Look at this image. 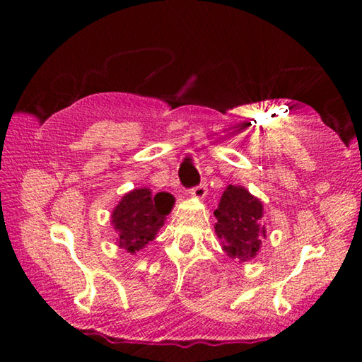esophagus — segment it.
<instances>
[{"instance_id":"34e87169","label":"esophagus","mask_w":362,"mask_h":362,"mask_svg":"<svg viewBox=\"0 0 362 362\" xmlns=\"http://www.w3.org/2000/svg\"><path fill=\"white\" fill-rule=\"evenodd\" d=\"M206 193H207V189H206V183L204 182L189 189V194L194 196V198H204Z\"/></svg>"}]
</instances>
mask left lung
Returning <instances> with one entry per match:
<instances>
[{
    "label": "left lung",
    "mask_w": 362,
    "mask_h": 362,
    "mask_svg": "<svg viewBox=\"0 0 362 362\" xmlns=\"http://www.w3.org/2000/svg\"><path fill=\"white\" fill-rule=\"evenodd\" d=\"M214 216L217 218L216 233L222 240L226 255L240 262L254 259L267 231L260 201L246 188L230 185L223 192Z\"/></svg>",
    "instance_id": "obj_1"
}]
</instances>
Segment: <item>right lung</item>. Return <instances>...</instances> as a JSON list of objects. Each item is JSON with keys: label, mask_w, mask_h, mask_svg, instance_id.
I'll return each instance as SVG.
<instances>
[{"label": "right lung", "mask_w": 362, "mask_h": 362, "mask_svg": "<svg viewBox=\"0 0 362 362\" xmlns=\"http://www.w3.org/2000/svg\"><path fill=\"white\" fill-rule=\"evenodd\" d=\"M173 204V194L166 192L151 194L148 188H140L127 193L112 214V223L119 233L118 246L136 254L155 240Z\"/></svg>", "instance_id": "right-lung-1"}]
</instances>
